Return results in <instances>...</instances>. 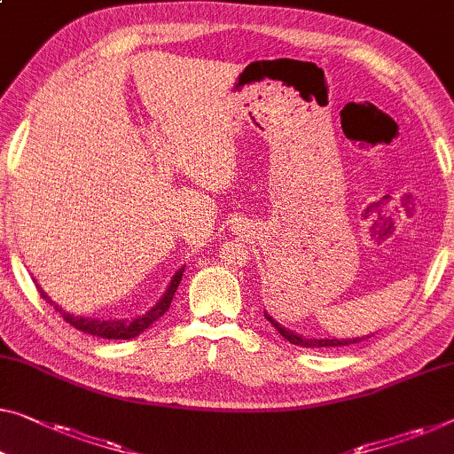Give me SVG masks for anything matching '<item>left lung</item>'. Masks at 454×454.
I'll list each match as a JSON object with an SVG mask.
<instances>
[{"label":"left lung","mask_w":454,"mask_h":454,"mask_svg":"<svg viewBox=\"0 0 454 454\" xmlns=\"http://www.w3.org/2000/svg\"><path fill=\"white\" fill-rule=\"evenodd\" d=\"M265 317L267 320L273 324L277 333H279L286 340H289L292 344H300V347H306V348H326V347H347V344H356L364 340L363 338H306V336H300L292 333V330H287L286 326H281L279 322H275L273 317H270L267 312H265Z\"/></svg>","instance_id":"obj_1"}]
</instances>
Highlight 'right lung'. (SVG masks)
Returning <instances> with one entry per match:
<instances>
[{
  "instance_id": "obj_1",
  "label": "right lung",
  "mask_w": 454,
  "mask_h": 454,
  "mask_svg": "<svg viewBox=\"0 0 454 454\" xmlns=\"http://www.w3.org/2000/svg\"><path fill=\"white\" fill-rule=\"evenodd\" d=\"M184 270L185 269L181 267L177 273L173 275V279H171V283H168L167 292L162 294L160 300L154 303V306L148 309L146 314H142L138 317H132V320H91V317H81V316L67 314L59 306H54L51 297L46 295L43 289H40V286H36V287H38V292H40V297H44L46 301L52 303L54 309H59V312L63 314L65 320L69 322L73 328H77V330H81V333H85V334L107 338V340H128V338H134V336H138L140 333H145V330L151 326L153 322H157L159 317L167 312L168 306H171V301H173L175 292H177L181 277H184Z\"/></svg>"
}]
</instances>
